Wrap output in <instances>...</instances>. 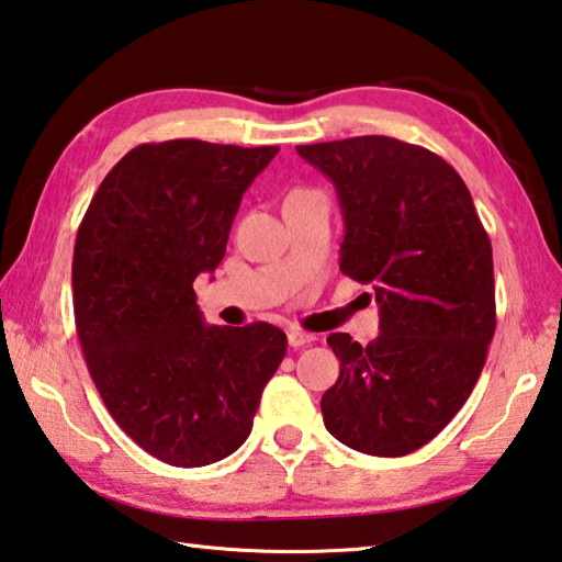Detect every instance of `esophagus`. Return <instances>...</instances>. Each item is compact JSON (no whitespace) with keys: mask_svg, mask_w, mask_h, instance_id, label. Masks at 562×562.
<instances>
[{"mask_svg":"<svg viewBox=\"0 0 562 562\" xmlns=\"http://www.w3.org/2000/svg\"><path fill=\"white\" fill-rule=\"evenodd\" d=\"M314 339H316L314 334L302 331V329H290V334H288V341H290L292 349H300V346H307V344H312Z\"/></svg>","mask_w":562,"mask_h":562,"instance_id":"esophagus-1","label":"esophagus"}]
</instances>
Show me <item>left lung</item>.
<instances>
[{
  "label": "left lung",
  "instance_id": "left-lung-1",
  "mask_svg": "<svg viewBox=\"0 0 562 562\" xmlns=\"http://www.w3.org/2000/svg\"><path fill=\"white\" fill-rule=\"evenodd\" d=\"M329 177L344 216L339 268L373 284L381 334L326 344L341 361L322 395L336 440L403 457L432 440L467 403L496 329L494 260L472 193L435 151L366 135L297 147Z\"/></svg>",
  "mask_w": 562,
  "mask_h": 562
}]
</instances>
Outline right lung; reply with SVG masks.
Segmentation results:
<instances>
[{
	"label": "right lung",
	"instance_id": "1",
	"mask_svg": "<svg viewBox=\"0 0 562 562\" xmlns=\"http://www.w3.org/2000/svg\"><path fill=\"white\" fill-rule=\"evenodd\" d=\"M278 151L139 145L80 221L74 312L88 371L112 420L171 467L236 452L288 353L272 324H206L193 292L201 272L218 268L243 193Z\"/></svg>",
	"mask_w": 562,
	"mask_h": 562
}]
</instances>
